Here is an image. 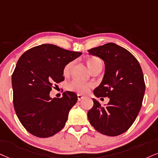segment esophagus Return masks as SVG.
<instances>
[{
  "mask_svg": "<svg viewBox=\"0 0 158 158\" xmlns=\"http://www.w3.org/2000/svg\"><path fill=\"white\" fill-rule=\"evenodd\" d=\"M83 98H84V96H83L81 94H77V100L78 101H81Z\"/></svg>",
  "mask_w": 158,
  "mask_h": 158,
  "instance_id": "1",
  "label": "esophagus"
}]
</instances>
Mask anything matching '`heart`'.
Returning <instances> with one entry per match:
<instances>
[{
  "label": "heart",
  "instance_id": "b5f03b06",
  "mask_svg": "<svg viewBox=\"0 0 158 158\" xmlns=\"http://www.w3.org/2000/svg\"><path fill=\"white\" fill-rule=\"evenodd\" d=\"M74 64V61H71L68 63L67 65L65 66L63 69V74L64 75H68L71 72L72 67H73ZM87 65L90 70L93 69L97 66L102 65V62L100 58L97 57H91L87 60ZM91 85L89 83L83 82V81H79V80H74L69 84L68 88L70 90L76 91V92L80 93V94H85L91 88Z\"/></svg>",
  "mask_w": 158,
  "mask_h": 158
}]
</instances>
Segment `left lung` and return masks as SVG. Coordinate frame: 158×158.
<instances>
[{"instance_id": "8db88e82", "label": "left lung", "mask_w": 158, "mask_h": 158, "mask_svg": "<svg viewBox=\"0 0 158 158\" xmlns=\"http://www.w3.org/2000/svg\"><path fill=\"white\" fill-rule=\"evenodd\" d=\"M89 54L105 63L102 82L94 90L97 97H108L106 106L93 98L94 106L88 111L90 124L103 135L124 133L135 122L145 92L143 72L131 52L114 43L91 48Z\"/></svg>"}]
</instances>
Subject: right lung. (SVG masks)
I'll use <instances>...</instances> for the list:
<instances>
[{
    "label": "right lung",
    "mask_w": 158,
    "mask_h": 158,
    "mask_svg": "<svg viewBox=\"0 0 158 158\" xmlns=\"http://www.w3.org/2000/svg\"><path fill=\"white\" fill-rule=\"evenodd\" d=\"M82 52L67 50L51 44H43L25 52L11 76L13 102L19 122L27 131L40 138H48L62 130L69 112L77 101L73 91L61 98H51L54 83L63 81V69Z\"/></svg>",
    "instance_id": "1"
}]
</instances>
